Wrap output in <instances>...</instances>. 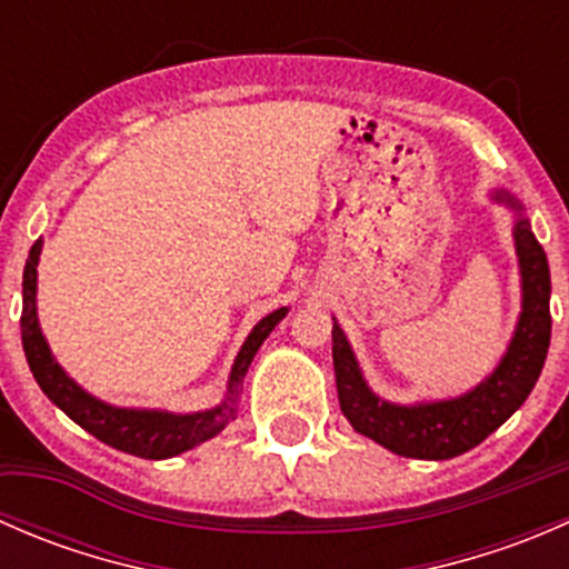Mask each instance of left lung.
I'll list each match as a JSON object with an SVG mask.
<instances>
[{
	"mask_svg": "<svg viewBox=\"0 0 569 569\" xmlns=\"http://www.w3.org/2000/svg\"><path fill=\"white\" fill-rule=\"evenodd\" d=\"M492 203L512 209L520 269V317L496 369L476 388L451 399L396 405L371 391L347 332L332 319V366L338 405L358 435L412 460H451L496 432L537 386L550 347V269L531 231L523 203L507 189H492Z\"/></svg>",
	"mask_w": 569,
	"mask_h": 569,
	"instance_id": "8db88e82",
	"label": "left lung"
}]
</instances>
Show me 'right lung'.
<instances>
[{
  "label": "right lung",
  "mask_w": 569,
  "mask_h": 569,
  "mask_svg": "<svg viewBox=\"0 0 569 569\" xmlns=\"http://www.w3.org/2000/svg\"><path fill=\"white\" fill-rule=\"evenodd\" d=\"M43 250V239L32 244L30 258L24 267V311H21V343H24L27 363L40 391L49 396L73 423L99 438L101 443L126 455L142 457V460H168V457L183 455L194 449L203 440H211L228 427V421L237 418V401L242 391L244 375H248L252 358L267 341L269 332L283 321L289 308L267 313L250 336L244 338L237 360L228 375L226 396L220 405L198 412H170V410H148V407H118L101 401L99 396L88 393L68 371L57 363L51 355L49 341L38 321V261Z\"/></svg>",
  "instance_id": "add662e5"
}]
</instances>
